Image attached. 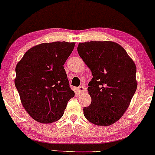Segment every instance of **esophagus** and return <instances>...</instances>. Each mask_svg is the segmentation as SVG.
<instances>
[{
  "mask_svg": "<svg viewBox=\"0 0 155 155\" xmlns=\"http://www.w3.org/2000/svg\"><path fill=\"white\" fill-rule=\"evenodd\" d=\"M78 90L79 91L80 93H83V92H85L86 89H85V87H84V86L81 85V86H79V87H78Z\"/></svg>",
  "mask_w": 155,
  "mask_h": 155,
  "instance_id": "1",
  "label": "esophagus"
}]
</instances>
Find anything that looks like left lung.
Masks as SVG:
<instances>
[{
	"instance_id": "8db88e82",
	"label": "left lung",
	"mask_w": 155,
	"mask_h": 155,
	"mask_svg": "<svg viewBox=\"0 0 155 155\" xmlns=\"http://www.w3.org/2000/svg\"><path fill=\"white\" fill-rule=\"evenodd\" d=\"M78 52L93 76L87 88L91 104L83 108L84 115L96 125H111L123 115L137 90L135 64L111 41L80 43Z\"/></svg>"
}]
</instances>
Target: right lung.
<instances>
[{"label":"right lung","instance_id":"right-lung-1","mask_svg":"<svg viewBox=\"0 0 155 155\" xmlns=\"http://www.w3.org/2000/svg\"><path fill=\"white\" fill-rule=\"evenodd\" d=\"M75 43L53 42L33 47L15 68V85L23 107L41 123H52L63 115L75 96L63 65Z\"/></svg>","mask_w":155,"mask_h":155}]
</instances>
